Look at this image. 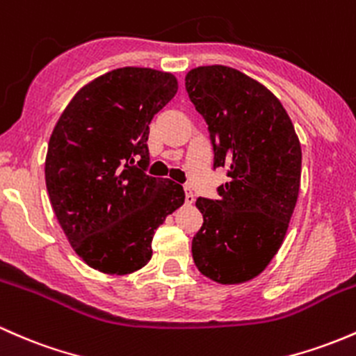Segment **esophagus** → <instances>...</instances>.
Segmentation results:
<instances>
[{
    "label": "esophagus",
    "mask_w": 356,
    "mask_h": 356,
    "mask_svg": "<svg viewBox=\"0 0 356 356\" xmlns=\"http://www.w3.org/2000/svg\"><path fill=\"white\" fill-rule=\"evenodd\" d=\"M193 202H195L193 192H192V190H186V192H185V204L186 205H192Z\"/></svg>",
    "instance_id": "34e87169"
}]
</instances>
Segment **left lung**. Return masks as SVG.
Here are the masks:
<instances>
[{"instance_id":"obj_1","label":"left lung","mask_w":356,"mask_h":356,"mask_svg":"<svg viewBox=\"0 0 356 356\" xmlns=\"http://www.w3.org/2000/svg\"><path fill=\"white\" fill-rule=\"evenodd\" d=\"M185 88L209 125L213 168H227L231 178L217 200L197 198L204 224L192 241L193 261L217 284H243L284 243L300 188L299 137L280 100L238 70L195 67Z\"/></svg>"}]
</instances>
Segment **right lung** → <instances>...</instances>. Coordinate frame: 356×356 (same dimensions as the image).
I'll use <instances>...</instances> for the list:
<instances>
[{
	"mask_svg": "<svg viewBox=\"0 0 356 356\" xmlns=\"http://www.w3.org/2000/svg\"><path fill=\"white\" fill-rule=\"evenodd\" d=\"M177 91L170 72L120 67L83 86L57 120L45 185L72 250L91 268H143L154 231L185 202L181 185L144 173L149 124Z\"/></svg>",
	"mask_w": 356,
	"mask_h": 356,
	"instance_id": "add662e5",
	"label": "right lung"
}]
</instances>
